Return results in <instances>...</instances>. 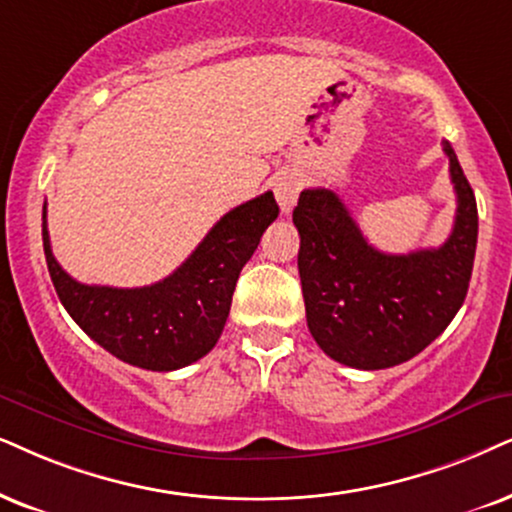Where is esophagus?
Wrapping results in <instances>:
<instances>
[{"label": "esophagus", "mask_w": 512, "mask_h": 512, "mask_svg": "<svg viewBox=\"0 0 512 512\" xmlns=\"http://www.w3.org/2000/svg\"><path fill=\"white\" fill-rule=\"evenodd\" d=\"M271 186H274V196L278 200V205H281V210L288 215V212L295 208L297 196H300V189H302L300 177H297L295 172H281L276 174L274 181H271Z\"/></svg>", "instance_id": "34e87169"}]
</instances>
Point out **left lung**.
I'll use <instances>...</instances> for the list:
<instances>
[{"label": "left lung", "mask_w": 512, "mask_h": 512, "mask_svg": "<svg viewBox=\"0 0 512 512\" xmlns=\"http://www.w3.org/2000/svg\"><path fill=\"white\" fill-rule=\"evenodd\" d=\"M456 189V222L444 245L387 255L361 234L340 196L304 189L293 210L307 326L328 357L378 371L423 352L468 295L477 248V203L444 141Z\"/></svg>", "instance_id": "obj_1"}]
</instances>
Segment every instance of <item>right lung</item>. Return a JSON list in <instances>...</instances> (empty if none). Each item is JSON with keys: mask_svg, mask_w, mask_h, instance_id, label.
Instances as JSON below:
<instances>
[{"mask_svg": "<svg viewBox=\"0 0 512 512\" xmlns=\"http://www.w3.org/2000/svg\"><path fill=\"white\" fill-rule=\"evenodd\" d=\"M278 217L274 193L238 205L212 226L189 260L144 288L87 286L61 269L51 252L47 203L42 241L58 300L103 349L146 371H177L217 345L245 262Z\"/></svg>", "mask_w": 512, "mask_h": 512, "instance_id": "1", "label": "right lung"}]
</instances>
